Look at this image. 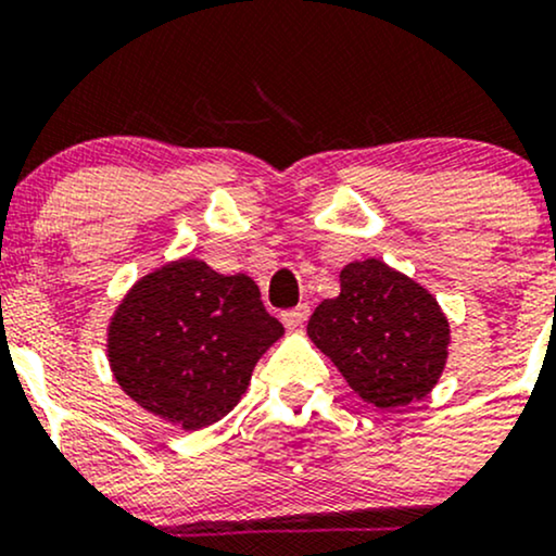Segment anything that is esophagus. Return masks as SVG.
I'll return each instance as SVG.
<instances>
[{"label": "esophagus", "instance_id": "34e87169", "mask_svg": "<svg viewBox=\"0 0 556 556\" xmlns=\"http://www.w3.org/2000/svg\"><path fill=\"white\" fill-rule=\"evenodd\" d=\"M308 316H311V305H308V303H300L298 308L285 311V314H282V324H285L287 329H300L305 321H308Z\"/></svg>", "mask_w": 556, "mask_h": 556}]
</instances>
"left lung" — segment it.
Returning a JSON list of instances; mask_svg holds the SVG:
<instances>
[{"mask_svg":"<svg viewBox=\"0 0 556 556\" xmlns=\"http://www.w3.org/2000/svg\"><path fill=\"white\" fill-rule=\"evenodd\" d=\"M340 287V295L318 303L308 337L350 389L379 410L431 394L452 342L437 298L379 258L344 266Z\"/></svg>","mask_w":556,"mask_h":556,"instance_id":"left-lung-1","label":"left lung"}]
</instances>
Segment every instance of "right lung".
Wrapping results in <instances>:
<instances>
[{
  "instance_id": "1",
  "label": "right lung",
  "mask_w": 556,
  "mask_h": 556,
  "mask_svg": "<svg viewBox=\"0 0 556 556\" xmlns=\"http://www.w3.org/2000/svg\"><path fill=\"white\" fill-rule=\"evenodd\" d=\"M282 334L248 274L225 277L182 256L125 292L106 327V361L138 407L201 431L238 405L261 355Z\"/></svg>"
}]
</instances>
